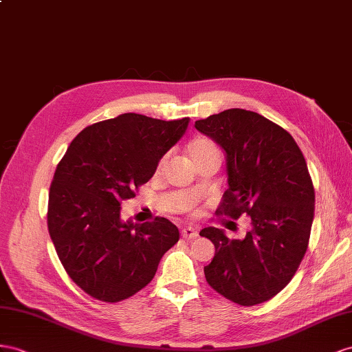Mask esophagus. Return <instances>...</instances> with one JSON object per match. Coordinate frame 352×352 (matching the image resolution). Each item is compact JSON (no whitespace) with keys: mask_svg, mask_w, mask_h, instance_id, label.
Wrapping results in <instances>:
<instances>
[{"mask_svg":"<svg viewBox=\"0 0 352 352\" xmlns=\"http://www.w3.org/2000/svg\"><path fill=\"white\" fill-rule=\"evenodd\" d=\"M182 236L184 239H195L197 236V230L195 228H184L182 230Z\"/></svg>","mask_w":352,"mask_h":352,"instance_id":"34e87169","label":"esophagus"}]
</instances>
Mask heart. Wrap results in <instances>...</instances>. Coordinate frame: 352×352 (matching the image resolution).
Listing matches in <instances>:
<instances>
[{"label": "heart", "instance_id": "heart-1", "mask_svg": "<svg viewBox=\"0 0 352 352\" xmlns=\"http://www.w3.org/2000/svg\"><path fill=\"white\" fill-rule=\"evenodd\" d=\"M188 156L192 157V160L201 157L204 155H206V153L210 151H214V150H219L217 146H215L214 141H211L210 138H205V137H197L195 140L190 141V144H188Z\"/></svg>", "mask_w": 352, "mask_h": 352}]
</instances>
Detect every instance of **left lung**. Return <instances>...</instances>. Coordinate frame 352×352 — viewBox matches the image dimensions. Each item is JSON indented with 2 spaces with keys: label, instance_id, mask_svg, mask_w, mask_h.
<instances>
[{
  "label": "left lung",
  "instance_id": "8db88e82",
  "mask_svg": "<svg viewBox=\"0 0 352 352\" xmlns=\"http://www.w3.org/2000/svg\"><path fill=\"white\" fill-rule=\"evenodd\" d=\"M195 128L226 153L229 188L217 214L251 221L244 239L201 230L215 247L206 283L238 305L263 303L292 281L308 248L315 192L306 160L290 133L254 111L230 108Z\"/></svg>",
  "mask_w": 352,
  "mask_h": 352
}]
</instances>
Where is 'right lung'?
Instances as JSON below:
<instances>
[{
    "label": "right lung",
    "instance_id": "right-lung-1",
    "mask_svg": "<svg viewBox=\"0 0 352 352\" xmlns=\"http://www.w3.org/2000/svg\"><path fill=\"white\" fill-rule=\"evenodd\" d=\"M188 122L124 113L85 128L58 164L49 233L69 278L95 299L114 303L138 293L178 242L177 226L164 217L122 221L120 204L156 173Z\"/></svg>",
    "mask_w": 352,
    "mask_h": 352
}]
</instances>
